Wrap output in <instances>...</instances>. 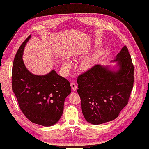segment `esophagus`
I'll return each instance as SVG.
<instances>
[{"instance_id":"obj_1","label":"esophagus","mask_w":149,"mask_h":149,"mask_svg":"<svg viewBox=\"0 0 149 149\" xmlns=\"http://www.w3.org/2000/svg\"><path fill=\"white\" fill-rule=\"evenodd\" d=\"M71 88L73 90H75L77 89V85L74 83V82H72L71 83Z\"/></svg>"}]
</instances>
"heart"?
Returning <instances> with one entry per match:
<instances>
[{
    "label": "heart",
    "mask_w": 149,
    "mask_h": 149,
    "mask_svg": "<svg viewBox=\"0 0 149 149\" xmlns=\"http://www.w3.org/2000/svg\"><path fill=\"white\" fill-rule=\"evenodd\" d=\"M92 64H93L92 61L91 59H87L81 63V69L83 70L87 71L91 68L92 66ZM63 65L65 68H70L71 66V63L68 61H65L63 62Z\"/></svg>",
    "instance_id": "obj_1"
}]
</instances>
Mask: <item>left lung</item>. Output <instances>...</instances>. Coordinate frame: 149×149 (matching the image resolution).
<instances>
[{"mask_svg": "<svg viewBox=\"0 0 149 149\" xmlns=\"http://www.w3.org/2000/svg\"><path fill=\"white\" fill-rule=\"evenodd\" d=\"M119 70L96 65L78 77L77 92L86 120L98 125L116 118L128 104L134 84V68L126 46L116 56Z\"/></svg>", "mask_w": 149, "mask_h": 149, "instance_id": "obj_1", "label": "left lung"}]
</instances>
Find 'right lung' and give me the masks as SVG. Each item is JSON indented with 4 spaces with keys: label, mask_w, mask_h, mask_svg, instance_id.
<instances>
[{
    "label": "right lung",
    "mask_w": 149,
    "mask_h": 149,
    "mask_svg": "<svg viewBox=\"0 0 149 149\" xmlns=\"http://www.w3.org/2000/svg\"><path fill=\"white\" fill-rule=\"evenodd\" d=\"M30 35L18 49L12 69V91L20 109L33 123L49 127L59 120L65 98L71 93L70 82L52 70L45 75L31 74L22 59Z\"/></svg>",
    "instance_id": "add662e5"
}]
</instances>
